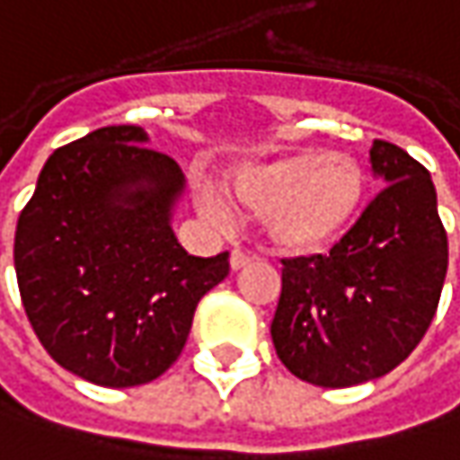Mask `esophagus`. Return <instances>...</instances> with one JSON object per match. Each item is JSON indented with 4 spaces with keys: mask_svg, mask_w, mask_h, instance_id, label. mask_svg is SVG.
Segmentation results:
<instances>
[{
    "mask_svg": "<svg viewBox=\"0 0 460 460\" xmlns=\"http://www.w3.org/2000/svg\"><path fill=\"white\" fill-rule=\"evenodd\" d=\"M250 260H252V257L247 255V252H242V250H234V252H231V260H229L231 270H239V268H244Z\"/></svg>",
    "mask_w": 460,
    "mask_h": 460,
    "instance_id": "34e87169",
    "label": "esophagus"
}]
</instances>
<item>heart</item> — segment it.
Here are the masks:
<instances>
[{
    "label": "heart",
    "mask_w": 460,
    "mask_h": 460,
    "mask_svg": "<svg viewBox=\"0 0 460 460\" xmlns=\"http://www.w3.org/2000/svg\"><path fill=\"white\" fill-rule=\"evenodd\" d=\"M367 176L362 164L328 148H299L236 169L229 179L234 200L262 216L268 242L291 255H314L333 247L351 226ZM198 205L216 224H231L229 203L200 187Z\"/></svg>",
    "instance_id": "1"
}]
</instances>
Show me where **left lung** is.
Returning <instances> with one entry per match:
<instances>
[{
	"label": "left lung",
	"instance_id": "left-lung-1",
	"mask_svg": "<svg viewBox=\"0 0 460 460\" xmlns=\"http://www.w3.org/2000/svg\"><path fill=\"white\" fill-rule=\"evenodd\" d=\"M372 174L388 187L328 255L284 260L270 336L299 380L351 388L401 365L427 333L447 270V236L429 172L375 140Z\"/></svg>",
	"mask_w": 460,
	"mask_h": 460
}]
</instances>
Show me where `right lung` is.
Instances as JSON below:
<instances>
[{
  "label": "right lung",
  "mask_w": 460,
  "mask_h": 460,
  "mask_svg": "<svg viewBox=\"0 0 460 460\" xmlns=\"http://www.w3.org/2000/svg\"><path fill=\"white\" fill-rule=\"evenodd\" d=\"M135 124L54 150L14 231L25 314L57 365L103 385L161 377L195 307L229 276V252L187 255L172 218L184 174Z\"/></svg>",
  "instance_id": "right-lung-1"
}]
</instances>
